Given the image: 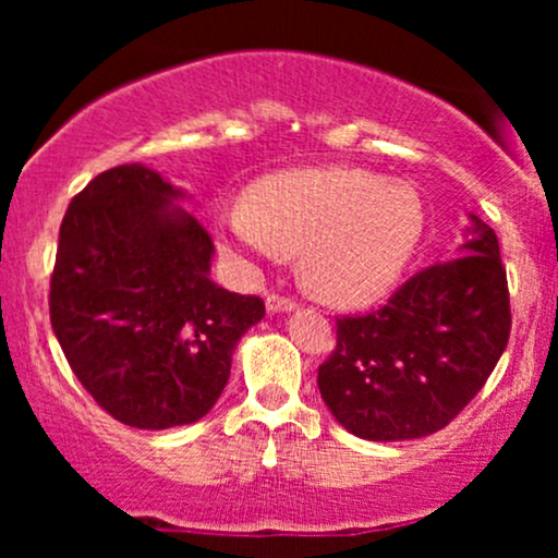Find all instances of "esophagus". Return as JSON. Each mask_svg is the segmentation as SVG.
I'll return each instance as SVG.
<instances>
[{
  "label": "esophagus",
  "mask_w": 558,
  "mask_h": 558,
  "mask_svg": "<svg viewBox=\"0 0 558 558\" xmlns=\"http://www.w3.org/2000/svg\"><path fill=\"white\" fill-rule=\"evenodd\" d=\"M265 306H267V312H270V315H283V312L296 310V301L278 296V293H270V296H267V301H265Z\"/></svg>",
  "instance_id": "1"
}]
</instances>
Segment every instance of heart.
Segmentation results:
<instances>
[{
  "instance_id": "b5f03b06",
  "label": "heart",
  "mask_w": 558,
  "mask_h": 558,
  "mask_svg": "<svg viewBox=\"0 0 558 558\" xmlns=\"http://www.w3.org/2000/svg\"><path fill=\"white\" fill-rule=\"evenodd\" d=\"M425 204L412 183L360 168L275 172L252 189L248 207L220 217L217 239L230 257L275 262L301 252V278L338 306L380 299L417 252Z\"/></svg>"
}]
</instances>
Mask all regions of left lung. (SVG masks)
<instances>
[{"instance_id":"left-lung-1","label":"left lung","mask_w":558,"mask_h":558,"mask_svg":"<svg viewBox=\"0 0 558 558\" xmlns=\"http://www.w3.org/2000/svg\"><path fill=\"white\" fill-rule=\"evenodd\" d=\"M457 252L407 280L380 312L338 319L317 386L356 438L390 444L438 433L501 360L511 312L496 233L470 215Z\"/></svg>"}]
</instances>
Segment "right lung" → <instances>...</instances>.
<instances>
[{"instance_id":"obj_1","label":"right lung","mask_w":558,"mask_h":558,"mask_svg":"<svg viewBox=\"0 0 558 558\" xmlns=\"http://www.w3.org/2000/svg\"><path fill=\"white\" fill-rule=\"evenodd\" d=\"M162 172L120 165L70 202L49 291L62 351L101 409L138 430L202 420L265 317L209 278L215 246Z\"/></svg>"}]
</instances>
